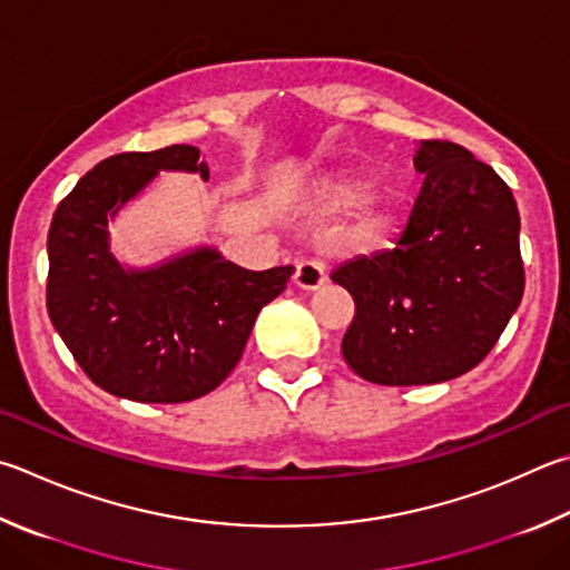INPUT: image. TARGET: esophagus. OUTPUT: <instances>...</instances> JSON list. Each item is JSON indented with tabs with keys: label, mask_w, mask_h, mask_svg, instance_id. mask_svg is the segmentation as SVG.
I'll use <instances>...</instances> for the list:
<instances>
[{
	"label": "esophagus",
	"mask_w": 570,
	"mask_h": 570,
	"mask_svg": "<svg viewBox=\"0 0 570 570\" xmlns=\"http://www.w3.org/2000/svg\"><path fill=\"white\" fill-rule=\"evenodd\" d=\"M326 282V274H324V266L314 258H308V262H298L296 266V274H294V284L298 288H304V292H316V288Z\"/></svg>",
	"instance_id": "esophagus-1"
}]
</instances>
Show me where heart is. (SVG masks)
Here are the masks:
<instances>
[{
	"label": "heart",
	"mask_w": 570,
	"mask_h": 570,
	"mask_svg": "<svg viewBox=\"0 0 570 570\" xmlns=\"http://www.w3.org/2000/svg\"><path fill=\"white\" fill-rule=\"evenodd\" d=\"M366 191H368V186L364 181H354V179L328 181L318 189V202L328 212L348 209V206H354L364 199Z\"/></svg>",
	"instance_id": "obj_1"
}]
</instances>
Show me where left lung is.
Returning <instances> with one entry per match:
<instances>
[{"label": "left lung", "mask_w": 570, "mask_h": 570, "mask_svg": "<svg viewBox=\"0 0 570 570\" xmlns=\"http://www.w3.org/2000/svg\"><path fill=\"white\" fill-rule=\"evenodd\" d=\"M413 167L423 184L391 249L331 272L356 304L346 364L384 386L441 384L479 366L525 284L509 184L443 139H421Z\"/></svg>", "instance_id": "left-lung-1"}]
</instances>
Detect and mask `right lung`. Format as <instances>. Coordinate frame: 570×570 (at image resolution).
Returning <instances> with one entry per match:
<instances>
[{
    "mask_svg": "<svg viewBox=\"0 0 570 570\" xmlns=\"http://www.w3.org/2000/svg\"><path fill=\"white\" fill-rule=\"evenodd\" d=\"M161 169L209 179L189 144L114 154L61 199L47 236L51 324L99 389L139 403L194 401L219 386L258 312L294 274L249 272L206 246L154 268H124L109 252L107 219Z\"/></svg>",
    "mask_w": 570,
    "mask_h": 570,
    "instance_id": "right-lung-1",
    "label": "right lung"
}]
</instances>
